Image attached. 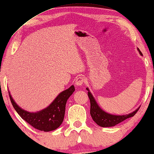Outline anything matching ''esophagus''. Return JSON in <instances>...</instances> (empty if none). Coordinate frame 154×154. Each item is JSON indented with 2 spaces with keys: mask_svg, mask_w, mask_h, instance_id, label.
I'll use <instances>...</instances> for the list:
<instances>
[{
  "mask_svg": "<svg viewBox=\"0 0 154 154\" xmlns=\"http://www.w3.org/2000/svg\"><path fill=\"white\" fill-rule=\"evenodd\" d=\"M85 82V78L82 75H80V76H78L75 80V85L76 86H80V85H83Z\"/></svg>",
  "mask_w": 154,
  "mask_h": 154,
  "instance_id": "esophagus-1",
  "label": "esophagus"
}]
</instances>
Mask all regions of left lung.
Returning <instances> with one entry per match:
<instances>
[{
    "label": "left lung",
    "mask_w": 154,
    "mask_h": 154,
    "mask_svg": "<svg viewBox=\"0 0 154 154\" xmlns=\"http://www.w3.org/2000/svg\"><path fill=\"white\" fill-rule=\"evenodd\" d=\"M138 50L139 53L140 54V55H143V54H142L138 48ZM86 89L88 91V96L89 98V100H90V114L91 116V118H93L94 121L100 127H109L115 126V125L119 124L120 122L124 121L125 120L127 119V118L134 116L136 112H138L139 109H140V107H139L134 112L127 115L116 116L110 114V113L105 112V111H103L99 107L95 99H94V96H92L91 92L89 91V89L88 88Z\"/></svg>",
    "instance_id": "left-lung-1"
}]
</instances>
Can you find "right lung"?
I'll return each instance as SVG.
<instances>
[{
    "label": "right lung",
    "instance_id": "obj_1",
    "mask_svg": "<svg viewBox=\"0 0 154 154\" xmlns=\"http://www.w3.org/2000/svg\"><path fill=\"white\" fill-rule=\"evenodd\" d=\"M75 91L74 85L63 91L47 108L39 112L31 113L21 109L13 100L9 92L11 103L18 115L35 129L43 131H54L60 127L64 120L66 103Z\"/></svg>",
    "mask_w": 154,
    "mask_h": 154
}]
</instances>
